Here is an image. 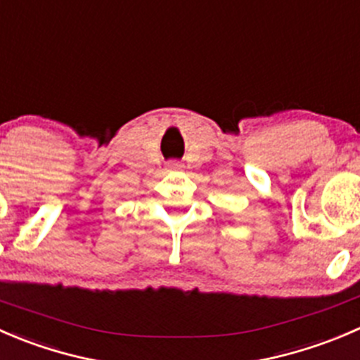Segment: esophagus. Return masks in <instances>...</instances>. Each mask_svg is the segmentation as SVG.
<instances>
[{
    "instance_id": "1",
    "label": "esophagus",
    "mask_w": 360,
    "mask_h": 360,
    "mask_svg": "<svg viewBox=\"0 0 360 360\" xmlns=\"http://www.w3.org/2000/svg\"><path fill=\"white\" fill-rule=\"evenodd\" d=\"M181 168H184V165H181L180 161H168V162H166V169H168V172H181Z\"/></svg>"
}]
</instances>
